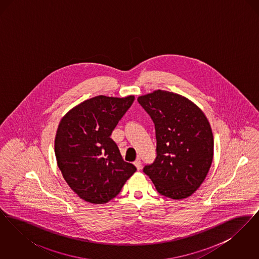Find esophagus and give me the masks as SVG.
<instances>
[{
    "label": "esophagus",
    "mask_w": 259,
    "mask_h": 259,
    "mask_svg": "<svg viewBox=\"0 0 259 259\" xmlns=\"http://www.w3.org/2000/svg\"><path fill=\"white\" fill-rule=\"evenodd\" d=\"M134 165L137 167V169H138V170H140V169H141V166H142L141 159H140V158H137L135 162H134Z\"/></svg>",
    "instance_id": "esophagus-1"
}]
</instances>
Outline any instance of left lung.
I'll list each match as a JSON object with an SVG mask.
<instances>
[{
	"label": "left lung",
	"mask_w": 259,
	"mask_h": 259,
	"mask_svg": "<svg viewBox=\"0 0 259 259\" xmlns=\"http://www.w3.org/2000/svg\"><path fill=\"white\" fill-rule=\"evenodd\" d=\"M155 127L156 158L144 167L158 193L190 196L204 182L213 156V137L203 111L189 100L156 90L138 98Z\"/></svg>",
	"instance_id": "obj_1"
}]
</instances>
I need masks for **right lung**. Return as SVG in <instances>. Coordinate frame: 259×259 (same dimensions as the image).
<instances>
[{
    "label": "right lung",
    "mask_w": 259,
    "mask_h": 259,
    "mask_svg": "<svg viewBox=\"0 0 259 259\" xmlns=\"http://www.w3.org/2000/svg\"><path fill=\"white\" fill-rule=\"evenodd\" d=\"M134 100L100 95L74 107L60 121L54 145L57 164L67 184L87 202H109L137 171L111 138Z\"/></svg>",
    "instance_id": "right-lung-1"
}]
</instances>
